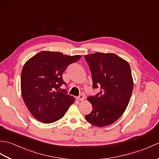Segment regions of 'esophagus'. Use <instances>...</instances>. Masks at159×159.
<instances>
[{
    "label": "esophagus",
    "mask_w": 159,
    "mask_h": 159,
    "mask_svg": "<svg viewBox=\"0 0 159 159\" xmlns=\"http://www.w3.org/2000/svg\"><path fill=\"white\" fill-rule=\"evenodd\" d=\"M84 96H83V95H80L79 96H77L76 98L78 100H80V101H82V100H84Z\"/></svg>",
    "instance_id": "1"
}]
</instances>
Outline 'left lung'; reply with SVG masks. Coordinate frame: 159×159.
Returning <instances> with one entry per match:
<instances>
[{"label":"left lung","instance_id":"1","mask_svg":"<svg viewBox=\"0 0 159 159\" xmlns=\"http://www.w3.org/2000/svg\"><path fill=\"white\" fill-rule=\"evenodd\" d=\"M92 72L93 88L100 89L87 98L92 111L86 120L96 126H108L126 110L133 89L129 63L113 53L96 52L85 56Z\"/></svg>","mask_w":159,"mask_h":159}]
</instances>
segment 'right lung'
<instances>
[{
    "mask_svg": "<svg viewBox=\"0 0 159 159\" xmlns=\"http://www.w3.org/2000/svg\"><path fill=\"white\" fill-rule=\"evenodd\" d=\"M80 55H64L59 52L42 51L26 62L21 74V92L29 111L43 123H52L62 118L74 102L61 86L62 74Z\"/></svg>",
    "mask_w": 159,
    "mask_h": 159,
    "instance_id": "right-lung-1",
    "label": "right lung"
}]
</instances>
